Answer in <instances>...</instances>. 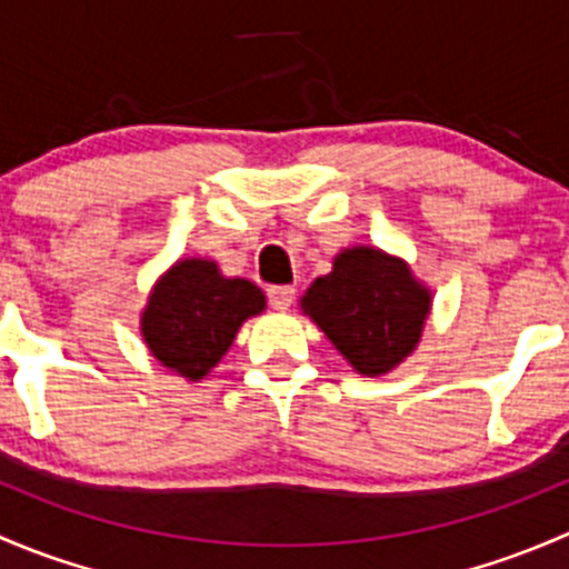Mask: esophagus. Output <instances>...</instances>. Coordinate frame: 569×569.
Returning <instances> with one entry per match:
<instances>
[{"label": "esophagus", "instance_id": "34e87169", "mask_svg": "<svg viewBox=\"0 0 569 569\" xmlns=\"http://www.w3.org/2000/svg\"><path fill=\"white\" fill-rule=\"evenodd\" d=\"M267 300L274 311H289L291 302H295V289L291 286H269Z\"/></svg>", "mask_w": 569, "mask_h": 569}]
</instances>
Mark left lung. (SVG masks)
I'll list each match as a JSON object with an SVG mask.
<instances>
[{
  "label": "left lung",
  "instance_id": "1",
  "mask_svg": "<svg viewBox=\"0 0 569 569\" xmlns=\"http://www.w3.org/2000/svg\"><path fill=\"white\" fill-rule=\"evenodd\" d=\"M302 308L366 377L391 371L416 349L429 313V291L399 258L371 248L343 250L317 278Z\"/></svg>",
  "mask_w": 569,
  "mask_h": 569
}]
</instances>
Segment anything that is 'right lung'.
Returning a JSON list of instances; mask_svg holds the SVG:
<instances>
[{
	"instance_id": "obj_1",
	"label": "right lung",
	"mask_w": 569,
	"mask_h": 569,
	"mask_svg": "<svg viewBox=\"0 0 569 569\" xmlns=\"http://www.w3.org/2000/svg\"><path fill=\"white\" fill-rule=\"evenodd\" d=\"M263 311L258 286L242 278H222L217 263L178 261L142 313V336L153 358L189 380L209 375L228 352L248 317Z\"/></svg>"
}]
</instances>
